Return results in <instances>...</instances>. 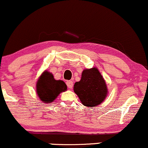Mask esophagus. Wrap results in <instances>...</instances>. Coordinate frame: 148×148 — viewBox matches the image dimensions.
Segmentation results:
<instances>
[{
  "mask_svg": "<svg viewBox=\"0 0 148 148\" xmlns=\"http://www.w3.org/2000/svg\"><path fill=\"white\" fill-rule=\"evenodd\" d=\"M66 84H67V86L68 88L72 89L73 88V81H67Z\"/></svg>",
  "mask_w": 148,
  "mask_h": 148,
  "instance_id": "esophagus-1",
  "label": "esophagus"
}]
</instances>
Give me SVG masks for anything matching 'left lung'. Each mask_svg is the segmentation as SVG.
I'll return each instance as SVG.
<instances>
[{
	"label": "left lung",
	"mask_w": 148,
	"mask_h": 148,
	"mask_svg": "<svg viewBox=\"0 0 148 148\" xmlns=\"http://www.w3.org/2000/svg\"><path fill=\"white\" fill-rule=\"evenodd\" d=\"M74 91L79 97L82 104L95 107L104 101L108 89L100 72L94 67L83 70L81 81L74 85Z\"/></svg>",
	"instance_id": "left-lung-1"
}]
</instances>
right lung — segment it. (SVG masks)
<instances>
[{
  "label": "right lung",
  "mask_w": 148,
  "mask_h": 148,
  "mask_svg": "<svg viewBox=\"0 0 148 148\" xmlns=\"http://www.w3.org/2000/svg\"><path fill=\"white\" fill-rule=\"evenodd\" d=\"M67 90V85L63 81H56L51 73L44 72L36 84V92L43 103H51L60 92Z\"/></svg>",
  "instance_id": "add662e5"
}]
</instances>
